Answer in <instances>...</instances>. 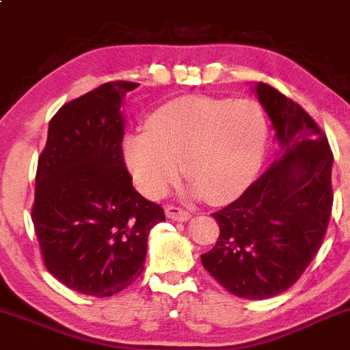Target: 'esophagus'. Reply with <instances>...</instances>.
<instances>
[{
  "mask_svg": "<svg viewBox=\"0 0 350 350\" xmlns=\"http://www.w3.org/2000/svg\"><path fill=\"white\" fill-rule=\"evenodd\" d=\"M165 214H167L168 219H172V221H176V222H187L190 217H192L190 212L183 211V208L180 207H175V205H167V207H165Z\"/></svg>",
  "mask_w": 350,
  "mask_h": 350,
  "instance_id": "esophagus-1",
  "label": "esophagus"
}]
</instances>
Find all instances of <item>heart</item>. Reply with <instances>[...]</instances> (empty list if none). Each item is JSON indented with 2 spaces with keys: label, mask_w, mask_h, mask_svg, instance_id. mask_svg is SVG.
<instances>
[{
  "label": "heart",
  "mask_w": 350,
  "mask_h": 350,
  "mask_svg": "<svg viewBox=\"0 0 350 350\" xmlns=\"http://www.w3.org/2000/svg\"><path fill=\"white\" fill-rule=\"evenodd\" d=\"M268 128L261 109L247 99L185 96L158 107L146 131L124 138L122 153L142 193L158 199L180 176L190 196L215 204L246 192L261 168Z\"/></svg>",
  "instance_id": "b5f03b06"
}]
</instances>
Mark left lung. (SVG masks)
<instances>
[{
    "label": "left lung",
    "mask_w": 350,
    "mask_h": 350,
    "mask_svg": "<svg viewBox=\"0 0 350 350\" xmlns=\"http://www.w3.org/2000/svg\"><path fill=\"white\" fill-rule=\"evenodd\" d=\"M251 91L271 121L276 158L239 199L214 212L221 234L200 259L229 293L265 300L297 282L322 246L334 157L304 107L262 82Z\"/></svg>",
    "instance_id": "8db88e82"
}]
</instances>
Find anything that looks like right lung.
Listing matches in <instances>:
<instances>
[{
  "mask_svg": "<svg viewBox=\"0 0 350 350\" xmlns=\"http://www.w3.org/2000/svg\"><path fill=\"white\" fill-rule=\"evenodd\" d=\"M135 82H107L49 122L31 221L46 269L70 290L111 297L145 269L163 208L139 196L122 158V100Z\"/></svg>",
  "mask_w": 350,
  "mask_h": 350,
  "instance_id": "add662e5",
  "label": "right lung"
}]
</instances>
